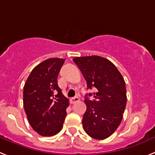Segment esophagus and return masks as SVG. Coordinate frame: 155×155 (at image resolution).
Instances as JSON below:
<instances>
[{"label":"esophagus","mask_w":155,"mask_h":155,"mask_svg":"<svg viewBox=\"0 0 155 155\" xmlns=\"http://www.w3.org/2000/svg\"><path fill=\"white\" fill-rule=\"evenodd\" d=\"M80 101V98H78V97H74V98H71V99H70V101H71V104H74L75 103V102H78Z\"/></svg>","instance_id":"1"}]
</instances>
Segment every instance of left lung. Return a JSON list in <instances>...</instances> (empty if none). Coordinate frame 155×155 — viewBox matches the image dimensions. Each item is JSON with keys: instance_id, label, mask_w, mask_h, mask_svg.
Segmentation results:
<instances>
[{"instance_id": "1", "label": "left lung", "mask_w": 155, "mask_h": 155, "mask_svg": "<svg viewBox=\"0 0 155 155\" xmlns=\"http://www.w3.org/2000/svg\"><path fill=\"white\" fill-rule=\"evenodd\" d=\"M87 81V89L96 88L86 95L87 110L83 116L84 130L89 137L104 140L115 132L123 117L126 103L125 82L115 65L99 56L73 59Z\"/></svg>"}]
</instances>
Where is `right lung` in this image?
Here are the masks:
<instances>
[{
    "instance_id": "1",
    "label": "right lung",
    "mask_w": 155,
    "mask_h": 155,
    "mask_svg": "<svg viewBox=\"0 0 155 155\" xmlns=\"http://www.w3.org/2000/svg\"><path fill=\"white\" fill-rule=\"evenodd\" d=\"M64 59L50 58L37 65L24 87L23 103L30 125L39 135L51 137L61 130L68 100L57 84Z\"/></svg>"
}]
</instances>
